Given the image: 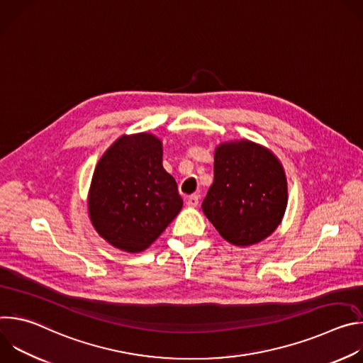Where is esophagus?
Here are the masks:
<instances>
[{
  "label": "esophagus",
  "instance_id": "34e87169",
  "mask_svg": "<svg viewBox=\"0 0 363 363\" xmlns=\"http://www.w3.org/2000/svg\"><path fill=\"white\" fill-rule=\"evenodd\" d=\"M185 202H186V205L189 206V208H195V206H196L198 202H199V196H198V195H189Z\"/></svg>",
  "mask_w": 363,
  "mask_h": 363
}]
</instances>
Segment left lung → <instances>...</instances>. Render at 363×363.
Instances as JSON below:
<instances>
[{"label": "left lung", "instance_id": "left-lung-1", "mask_svg": "<svg viewBox=\"0 0 363 363\" xmlns=\"http://www.w3.org/2000/svg\"><path fill=\"white\" fill-rule=\"evenodd\" d=\"M286 206V174L274 153L245 139L217 146L202 211L224 240L240 247L263 241L281 223Z\"/></svg>", "mask_w": 363, "mask_h": 363}]
</instances>
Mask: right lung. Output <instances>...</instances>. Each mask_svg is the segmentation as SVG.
<instances>
[{"label": "right lung", "mask_w": 363, "mask_h": 363, "mask_svg": "<svg viewBox=\"0 0 363 363\" xmlns=\"http://www.w3.org/2000/svg\"><path fill=\"white\" fill-rule=\"evenodd\" d=\"M182 203L174 177L162 167V142L145 132L119 138L103 153L87 202L100 237L128 252L147 248Z\"/></svg>", "instance_id": "obj_1"}]
</instances>
